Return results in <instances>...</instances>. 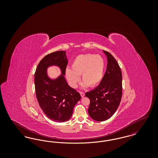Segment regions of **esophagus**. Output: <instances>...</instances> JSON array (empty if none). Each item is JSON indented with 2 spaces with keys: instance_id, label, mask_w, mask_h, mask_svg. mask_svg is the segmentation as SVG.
Masks as SVG:
<instances>
[{
  "instance_id": "esophagus-1",
  "label": "esophagus",
  "mask_w": 158,
  "mask_h": 158,
  "mask_svg": "<svg viewBox=\"0 0 158 158\" xmlns=\"http://www.w3.org/2000/svg\"><path fill=\"white\" fill-rule=\"evenodd\" d=\"M81 95V97H85V93L83 92H79Z\"/></svg>"
}]
</instances>
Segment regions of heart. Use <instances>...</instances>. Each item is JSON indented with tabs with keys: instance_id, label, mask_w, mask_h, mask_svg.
Returning <instances> with one entry per match:
<instances>
[{
	"instance_id": "heart-1",
	"label": "heart",
	"mask_w": 158,
	"mask_h": 158,
	"mask_svg": "<svg viewBox=\"0 0 158 158\" xmlns=\"http://www.w3.org/2000/svg\"><path fill=\"white\" fill-rule=\"evenodd\" d=\"M105 68V61L102 56L92 54H81L73 60L71 69L66 68L65 74L69 85L73 88H76L79 82L80 75L83 81L82 88L95 87L102 81Z\"/></svg>"
}]
</instances>
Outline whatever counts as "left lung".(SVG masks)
Here are the masks:
<instances>
[{
    "instance_id": "obj_1",
    "label": "left lung",
    "mask_w": 158,
    "mask_h": 158,
    "mask_svg": "<svg viewBox=\"0 0 158 158\" xmlns=\"http://www.w3.org/2000/svg\"><path fill=\"white\" fill-rule=\"evenodd\" d=\"M107 57V66L102 81L97 87L86 92L90 99L88 114L97 121L111 118L120 103L122 97V73L117 61L108 52L103 50Z\"/></svg>"
}]
</instances>
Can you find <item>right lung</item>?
Masks as SVG:
<instances>
[{
	"mask_svg": "<svg viewBox=\"0 0 158 158\" xmlns=\"http://www.w3.org/2000/svg\"><path fill=\"white\" fill-rule=\"evenodd\" d=\"M68 60L64 51L47 54L41 60L35 73V89L38 104L46 116L56 122H64L72 117L73 108L81 97L71 88L64 77ZM52 66L60 69L61 74L52 79L47 69Z\"/></svg>",
	"mask_w": 158,
	"mask_h": 158,
	"instance_id": "1",
	"label": "right lung"
}]
</instances>
